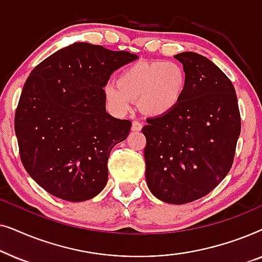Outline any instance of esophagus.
I'll list each match as a JSON object with an SVG mask.
<instances>
[{"instance_id":"obj_1","label":"esophagus","mask_w":262,"mask_h":262,"mask_svg":"<svg viewBox=\"0 0 262 262\" xmlns=\"http://www.w3.org/2000/svg\"><path fill=\"white\" fill-rule=\"evenodd\" d=\"M142 127H143V125L141 121L135 120L134 123H132V131H141Z\"/></svg>"}]
</instances>
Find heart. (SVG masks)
<instances>
[{"mask_svg": "<svg viewBox=\"0 0 262 262\" xmlns=\"http://www.w3.org/2000/svg\"><path fill=\"white\" fill-rule=\"evenodd\" d=\"M185 84L184 69L178 63H138L125 69L118 83H107L105 96L116 112H127L132 101H139L144 113L162 116L178 105Z\"/></svg>", "mask_w": 262, "mask_h": 262, "instance_id": "obj_1", "label": "heart"}]
</instances>
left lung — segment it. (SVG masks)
Here are the masks:
<instances>
[{
    "label": "left lung",
    "instance_id": "left-lung-1",
    "mask_svg": "<svg viewBox=\"0 0 262 262\" xmlns=\"http://www.w3.org/2000/svg\"><path fill=\"white\" fill-rule=\"evenodd\" d=\"M174 57L184 67V94L168 113L148 118L142 132L146 185L180 205L209 194L229 173L241 116L234 85L216 64L195 52Z\"/></svg>",
    "mask_w": 262,
    "mask_h": 262
}]
</instances>
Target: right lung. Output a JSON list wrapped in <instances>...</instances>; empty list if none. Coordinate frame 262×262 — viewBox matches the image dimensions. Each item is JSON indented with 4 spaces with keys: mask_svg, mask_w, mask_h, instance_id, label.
Masks as SVG:
<instances>
[{
    "mask_svg": "<svg viewBox=\"0 0 262 262\" xmlns=\"http://www.w3.org/2000/svg\"><path fill=\"white\" fill-rule=\"evenodd\" d=\"M127 51L75 42L32 70L15 112L25 169L57 198L84 202L102 191L111 150L131 121L106 112L103 87L114 70L137 59Z\"/></svg>",
    "mask_w": 262,
    "mask_h": 262,
    "instance_id": "right-lung-1",
    "label": "right lung"
}]
</instances>
